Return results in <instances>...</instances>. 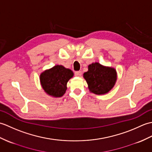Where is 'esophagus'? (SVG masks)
Returning a JSON list of instances; mask_svg holds the SVG:
<instances>
[{"mask_svg":"<svg viewBox=\"0 0 152 152\" xmlns=\"http://www.w3.org/2000/svg\"><path fill=\"white\" fill-rule=\"evenodd\" d=\"M82 71H76L75 72V76H82Z\"/></svg>","mask_w":152,"mask_h":152,"instance_id":"34e87169","label":"esophagus"}]
</instances>
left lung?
Instances as JSON below:
<instances>
[{"label": "left lung", "instance_id": "obj_1", "mask_svg": "<svg viewBox=\"0 0 152 152\" xmlns=\"http://www.w3.org/2000/svg\"><path fill=\"white\" fill-rule=\"evenodd\" d=\"M90 92L96 95H104L114 88L117 80L115 69L93 63L88 66V71L83 74Z\"/></svg>", "mask_w": 152, "mask_h": 152}]
</instances>
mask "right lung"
Returning <instances> with one entry per match:
<instances>
[{
	"label": "right lung",
	"instance_id": "obj_1",
	"mask_svg": "<svg viewBox=\"0 0 152 152\" xmlns=\"http://www.w3.org/2000/svg\"><path fill=\"white\" fill-rule=\"evenodd\" d=\"M73 76L74 73L71 70L62 65H56L41 73L40 84L48 95L53 97H61L65 93L67 82Z\"/></svg>",
	"mask_w": 152,
	"mask_h": 152
}]
</instances>
